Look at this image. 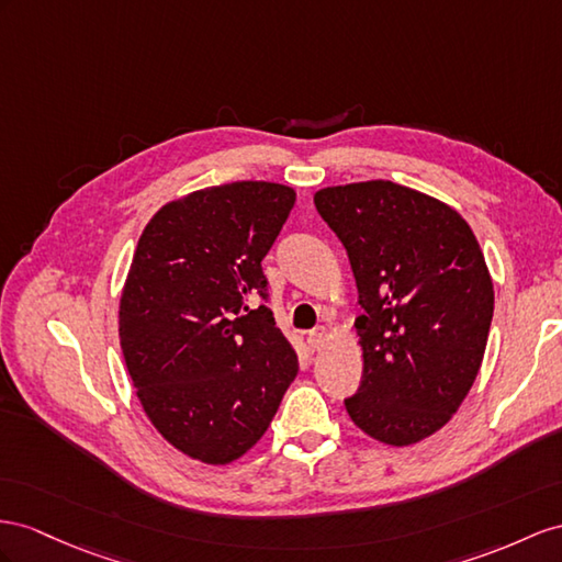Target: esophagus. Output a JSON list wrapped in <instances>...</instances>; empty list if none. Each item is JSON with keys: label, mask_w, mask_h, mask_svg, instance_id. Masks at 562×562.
Masks as SVG:
<instances>
[{"label": "esophagus", "mask_w": 562, "mask_h": 562, "mask_svg": "<svg viewBox=\"0 0 562 562\" xmlns=\"http://www.w3.org/2000/svg\"><path fill=\"white\" fill-rule=\"evenodd\" d=\"M327 339V329L325 327H318V329H313V333L308 335V344L313 349H321L323 347V341Z\"/></svg>", "instance_id": "esophagus-1"}]
</instances>
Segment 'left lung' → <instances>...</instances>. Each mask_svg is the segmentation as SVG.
Returning <instances> with one entry per match:
<instances>
[{"instance_id": "left-lung-1", "label": "left lung", "mask_w": 562, "mask_h": 562, "mask_svg": "<svg viewBox=\"0 0 562 562\" xmlns=\"http://www.w3.org/2000/svg\"><path fill=\"white\" fill-rule=\"evenodd\" d=\"M313 204L363 308V380L344 406L368 437L418 443L453 418L482 366L494 282L477 237L449 204L390 180L325 187Z\"/></svg>"}]
</instances>
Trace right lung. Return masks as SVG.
<instances>
[{
    "mask_svg": "<svg viewBox=\"0 0 562 562\" xmlns=\"http://www.w3.org/2000/svg\"><path fill=\"white\" fill-rule=\"evenodd\" d=\"M294 201L278 182L206 187L158 209L137 241L119 306L125 366L151 425L201 463L247 453L299 372L261 268Z\"/></svg>",
    "mask_w": 562,
    "mask_h": 562,
    "instance_id": "1",
    "label": "right lung"
}]
</instances>
